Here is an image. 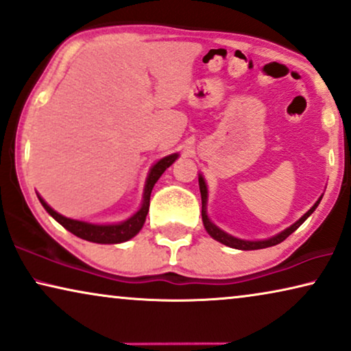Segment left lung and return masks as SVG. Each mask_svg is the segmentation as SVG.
Listing matches in <instances>:
<instances>
[{"mask_svg":"<svg viewBox=\"0 0 351 351\" xmlns=\"http://www.w3.org/2000/svg\"><path fill=\"white\" fill-rule=\"evenodd\" d=\"M199 191H201V201H203V208H201V215H203L204 228L208 230V233L210 234V237H213L214 239H217V241H220L222 244H225V246H230V247H234V249H241V251H252V249L270 247V246H275V244H280L281 241H285V239L289 237L291 233H294L295 230L299 228L300 225L304 223L306 219H308L310 214H313V210L318 208L319 201H321V198H323V196H321V198L315 203L313 208H311L308 213L304 215V217H300L294 225H291L289 228H286L285 232H281L280 234H276V237H273L270 239H263V241H244V239H238V238H234V237H230V234H227L225 232H222V230H220V228L215 227V225L208 219V215H206V199H208V189H206L204 179L201 176H199Z\"/></svg>","mask_w":351,"mask_h":351,"instance_id":"obj_1","label":"left lung"}]
</instances>
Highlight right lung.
I'll list each match as a JSON object with an SVG mask.
<instances>
[{"label": "right lung", "instance_id": "1", "mask_svg": "<svg viewBox=\"0 0 351 351\" xmlns=\"http://www.w3.org/2000/svg\"><path fill=\"white\" fill-rule=\"evenodd\" d=\"M177 156L179 155H169L162 158V160L158 161L156 165L152 167L150 174H148V179H147L145 193H143L142 208L138 209V213L134 214L131 219H128L126 222H121L117 225H93V223L80 222V220L66 219L64 215L57 214L52 208H49V206H47L40 196H38V198H40L43 208H45L47 213H49L52 217L62 225V227L66 228L70 233L76 234V237L81 239H86V241H93V243H100V244H117V243L128 241V239L136 237V234L141 232V228L143 227V222H145V217L148 214V208H150V195H152L153 185L156 184L162 172H165L167 167L177 160Z\"/></svg>", "mask_w": 351, "mask_h": 351}]
</instances>
